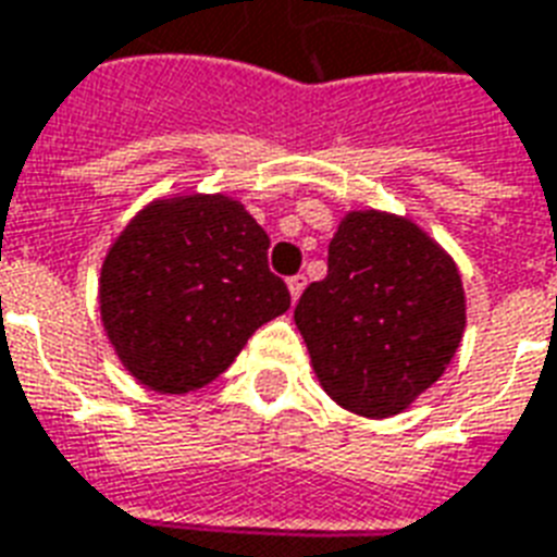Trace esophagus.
<instances>
[{
    "label": "esophagus",
    "instance_id": "1",
    "mask_svg": "<svg viewBox=\"0 0 557 557\" xmlns=\"http://www.w3.org/2000/svg\"><path fill=\"white\" fill-rule=\"evenodd\" d=\"M304 286H307V277H304V274H295V277H288V295H292V300H297V297H300Z\"/></svg>",
    "mask_w": 557,
    "mask_h": 557
}]
</instances>
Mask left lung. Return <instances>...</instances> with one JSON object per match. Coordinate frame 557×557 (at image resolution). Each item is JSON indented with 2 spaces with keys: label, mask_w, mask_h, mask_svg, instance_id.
<instances>
[{
  "label": "left lung",
  "mask_w": 557,
  "mask_h": 557,
  "mask_svg": "<svg viewBox=\"0 0 557 557\" xmlns=\"http://www.w3.org/2000/svg\"><path fill=\"white\" fill-rule=\"evenodd\" d=\"M318 382L362 418H392L438 382L465 333L456 262L418 224L392 212H347L326 277L295 307Z\"/></svg>",
  "instance_id": "8db88e82"
}]
</instances>
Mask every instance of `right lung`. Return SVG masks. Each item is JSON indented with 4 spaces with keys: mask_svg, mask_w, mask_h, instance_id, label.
<instances>
[{
    "mask_svg": "<svg viewBox=\"0 0 557 557\" xmlns=\"http://www.w3.org/2000/svg\"><path fill=\"white\" fill-rule=\"evenodd\" d=\"M269 233L227 195H175L139 210L110 245L101 324L131 376L186 394L231 368L292 304L269 271Z\"/></svg>",
    "mask_w": 557,
    "mask_h": 557,
    "instance_id": "add662e5",
    "label": "right lung"
}]
</instances>
